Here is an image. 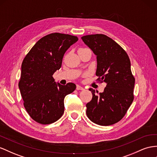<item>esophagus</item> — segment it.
I'll use <instances>...</instances> for the list:
<instances>
[{
	"label": "esophagus",
	"mask_w": 157,
	"mask_h": 157,
	"mask_svg": "<svg viewBox=\"0 0 157 157\" xmlns=\"http://www.w3.org/2000/svg\"><path fill=\"white\" fill-rule=\"evenodd\" d=\"M84 88L82 86H80V85H77V90H84Z\"/></svg>",
	"instance_id": "1"
}]
</instances>
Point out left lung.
Wrapping results in <instances>:
<instances>
[{"instance_id":"obj_1","label":"left lung","mask_w":157,"mask_h":157,"mask_svg":"<svg viewBox=\"0 0 157 157\" xmlns=\"http://www.w3.org/2000/svg\"><path fill=\"white\" fill-rule=\"evenodd\" d=\"M81 38L96 56L97 80L106 83L98 95L94 89H89L92 98L86 105V115L96 124L113 125L124 117L134 99L135 79L130 59L125 51L107 36L92 34Z\"/></svg>"}]
</instances>
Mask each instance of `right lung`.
<instances>
[{"instance_id": "obj_1", "label": "right lung", "mask_w": 157, "mask_h": 157, "mask_svg": "<svg viewBox=\"0 0 157 157\" xmlns=\"http://www.w3.org/2000/svg\"><path fill=\"white\" fill-rule=\"evenodd\" d=\"M78 41L75 36L52 33L43 37L24 57L18 82L24 106L32 119L48 125L64 113V98L76 89L74 83L56 84L53 73L61 68L63 57Z\"/></svg>"}]
</instances>
